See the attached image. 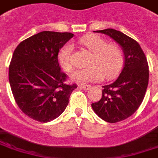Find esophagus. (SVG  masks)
<instances>
[{"mask_svg":"<svg viewBox=\"0 0 158 158\" xmlns=\"http://www.w3.org/2000/svg\"><path fill=\"white\" fill-rule=\"evenodd\" d=\"M79 88H83V89H84V90H89L91 88V86L90 85H79Z\"/></svg>","mask_w":158,"mask_h":158,"instance_id":"34e87169","label":"esophagus"}]
</instances>
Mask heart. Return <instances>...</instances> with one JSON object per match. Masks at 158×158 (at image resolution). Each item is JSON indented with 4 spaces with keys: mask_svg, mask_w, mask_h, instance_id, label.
I'll use <instances>...</instances> for the list:
<instances>
[{
    "mask_svg": "<svg viewBox=\"0 0 158 158\" xmlns=\"http://www.w3.org/2000/svg\"><path fill=\"white\" fill-rule=\"evenodd\" d=\"M79 42L92 52L88 61V67L77 70L72 73L71 79L79 83L99 82L105 77L107 80L112 79L120 70L123 61L121 48L115 44H108L103 37L90 35L82 37ZM72 44L68 43L61 48L58 54L61 67L66 71L73 69Z\"/></svg>",
    "mask_w": 158,
    "mask_h": 158,
    "instance_id": "heart-1",
    "label": "heart"
}]
</instances>
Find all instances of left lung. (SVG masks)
Wrapping results in <instances>:
<instances>
[{"label": "left lung", "mask_w": 158, "mask_h": 158, "mask_svg": "<svg viewBox=\"0 0 158 158\" xmlns=\"http://www.w3.org/2000/svg\"><path fill=\"white\" fill-rule=\"evenodd\" d=\"M106 34L121 45L124 66L118 79L103 86L102 97L92 104L95 113L104 121L114 123L127 118L141 105L148 83V64L138 42L114 29L95 31Z\"/></svg>", "instance_id": "1"}]
</instances>
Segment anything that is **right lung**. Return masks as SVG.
Returning a JSON list of instances; mask_svg holds the SVG:
<instances>
[{"instance_id":"obj_1","label":"right lung","mask_w":158,"mask_h":158,"mask_svg":"<svg viewBox=\"0 0 158 158\" xmlns=\"http://www.w3.org/2000/svg\"><path fill=\"white\" fill-rule=\"evenodd\" d=\"M74 36L70 32L44 31L24 40L15 48L9 80L19 109L29 118L48 123L62 114L77 88L67 84L58 52Z\"/></svg>"}]
</instances>
